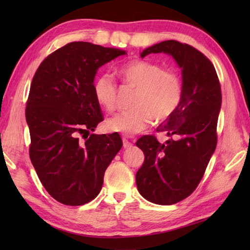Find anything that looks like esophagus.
I'll use <instances>...</instances> for the list:
<instances>
[{
  "mask_svg": "<svg viewBox=\"0 0 250 250\" xmlns=\"http://www.w3.org/2000/svg\"><path fill=\"white\" fill-rule=\"evenodd\" d=\"M122 142H124V148H125V149H129V148H131L132 146H133V144H132V143L129 142L126 139H122Z\"/></svg>",
  "mask_w": 250,
  "mask_h": 250,
  "instance_id": "obj_1",
  "label": "esophagus"
}]
</instances>
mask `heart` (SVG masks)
I'll list each match as a JSON object with an SVG mask.
<instances>
[{"label": "heart", "instance_id": "1", "mask_svg": "<svg viewBox=\"0 0 250 250\" xmlns=\"http://www.w3.org/2000/svg\"><path fill=\"white\" fill-rule=\"evenodd\" d=\"M119 75L125 84L136 89L131 109L106 121L110 132L133 135L147 129L151 121L160 122L172 116L183 99V83L174 71L164 70L157 63L134 60L120 67ZM93 94L102 107L111 111L117 102V86L108 74H101L93 82Z\"/></svg>", "mask_w": 250, "mask_h": 250}]
</instances>
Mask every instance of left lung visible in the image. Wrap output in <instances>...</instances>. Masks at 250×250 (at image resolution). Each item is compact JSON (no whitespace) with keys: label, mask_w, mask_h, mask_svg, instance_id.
I'll use <instances>...</instances> for the list:
<instances>
[{"label":"left lung","mask_w":250,"mask_h":250,"mask_svg":"<svg viewBox=\"0 0 250 250\" xmlns=\"http://www.w3.org/2000/svg\"><path fill=\"white\" fill-rule=\"evenodd\" d=\"M172 56L182 68L183 99L175 113L158 126L169 139L161 144L153 135L136 142L145 160L136 173L143 198L159 205H172L198 187L217 145V121L221 88L215 67L198 49L177 41H164L143 50Z\"/></svg>","instance_id":"obj_1"}]
</instances>
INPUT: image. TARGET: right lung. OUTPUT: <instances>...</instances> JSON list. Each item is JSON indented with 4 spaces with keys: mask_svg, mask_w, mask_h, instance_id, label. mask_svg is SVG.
<instances>
[{
    "mask_svg": "<svg viewBox=\"0 0 250 250\" xmlns=\"http://www.w3.org/2000/svg\"><path fill=\"white\" fill-rule=\"evenodd\" d=\"M125 54L73 42L35 72L25 107L30 159L44 188L62 204L83 205L97 198L106 168L121 149L118 133L88 134L103 121L93 94L99 67Z\"/></svg>",
    "mask_w": 250,
    "mask_h": 250,
    "instance_id": "add662e5",
    "label": "right lung"
}]
</instances>
